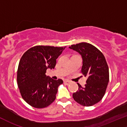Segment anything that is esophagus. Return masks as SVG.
Returning a JSON list of instances; mask_svg holds the SVG:
<instances>
[{
    "label": "esophagus",
    "mask_w": 127,
    "mask_h": 127,
    "mask_svg": "<svg viewBox=\"0 0 127 127\" xmlns=\"http://www.w3.org/2000/svg\"><path fill=\"white\" fill-rule=\"evenodd\" d=\"M64 83L65 85H69L71 83V81H68V80H64Z\"/></svg>",
    "instance_id": "obj_1"
}]
</instances>
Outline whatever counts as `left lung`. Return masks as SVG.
Here are the masks:
<instances>
[{
  "label": "left lung",
  "instance_id": "1",
  "mask_svg": "<svg viewBox=\"0 0 127 127\" xmlns=\"http://www.w3.org/2000/svg\"><path fill=\"white\" fill-rule=\"evenodd\" d=\"M69 48L81 56V73L87 77L84 87L78 83V90L73 93V97L83 106H91L101 100L108 86L109 69L106 60L103 54L90 43L82 42Z\"/></svg>",
  "mask_w": 127,
  "mask_h": 127
}]
</instances>
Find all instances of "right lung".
<instances>
[{
  "label": "right lung",
  "instance_id": "add662e5",
  "mask_svg": "<svg viewBox=\"0 0 127 127\" xmlns=\"http://www.w3.org/2000/svg\"><path fill=\"white\" fill-rule=\"evenodd\" d=\"M66 47L37 46L26 51L19 62L17 81L21 95L31 106L45 108L55 100L62 79L55 80L46 75L54 68L56 59Z\"/></svg>",
  "mask_w": 127,
  "mask_h": 127
}]
</instances>
